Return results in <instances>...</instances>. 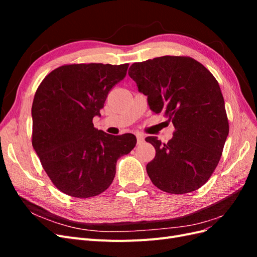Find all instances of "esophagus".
I'll use <instances>...</instances> for the list:
<instances>
[{"mask_svg":"<svg viewBox=\"0 0 257 257\" xmlns=\"http://www.w3.org/2000/svg\"><path fill=\"white\" fill-rule=\"evenodd\" d=\"M136 138H137V144L138 145H142L145 142V137L143 134H136Z\"/></svg>","mask_w":257,"mask_h":257,"instance_id":"34e87169","label":"esophagus"}]
</instances>
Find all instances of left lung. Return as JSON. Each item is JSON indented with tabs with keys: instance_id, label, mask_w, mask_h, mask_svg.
<instances>
[{
	"instance_id": "left-lung-1",
	"label": "left lung",
	"mask_w": 257,
	"mask_h": 257,
	"mask_svg": "<svg viewBox=\"0 0 257 257\" xmlns=\"http://www.w3.org/2000/svg\"><path fill=\"white\" fill-rule=\"evenodd\" d=\"M128 75L151 110L164 113L175 126L167 144L146 138L155 149L147 164L152 183L170 194L198 190L219 164L229 132L219 82L198 61L184 56L133 63Z\"/></svg>"
}]
</instances>
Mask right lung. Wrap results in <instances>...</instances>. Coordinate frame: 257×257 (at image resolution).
Wrapping results in <instances>:
<instances>
[{"label":"right lung","instance_id":"obj_1","mask_svg":"<svg viewBox=\"0 0 257 257\" xmlns=\"http://www.w3.org/2000/svg\"><path fill=\"white\" fill-rule=\"evenodd\" d=\"M127 67V63L65 64L38 85L32 105V145L51 182L66 195L89 198L106 191L116 161L136 146L133 134L109 135L92 122Z\"/></svg>","mask_w":257,"mask_h":257}]
</instances>
